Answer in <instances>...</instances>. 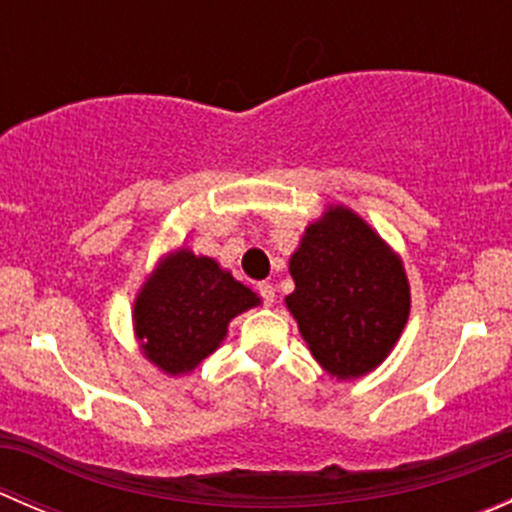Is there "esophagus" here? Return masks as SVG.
<instances>
[{"mask_svg": "<svg viewBox=\"0 0 512 512\" xmlns=\"http://www.w3.org/2000/svg\"><path fill=\"white\" fill-rule=\"evenodd\" d=\"M257 292H260L262 302H265L267 307H272V302H275V287H272L270 282H260V285H257Z\"/></svg>", "mask_w": 512, "mask_h": 512, "instance_id": "1", "label": "esophagus"}]
</instances>
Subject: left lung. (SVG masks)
I'll return each mask as SVG.
<instances>
[{
  "instance_id": "left-lung-1",
  "label": "left lung",
  "mask_w": 512,
  "mask_h": 512,
  "mask_svg": "<svg viewBox=\"0 0 512 512\" xmlns=\"http://www.w3.org/2000/svg\"><path fill=\"white\" fill-rule=\"evenodd\" d=\"M285 302L327 374L359 379L399 342L411 289L399 255L354 210L332 205L289 257Z\"/></svg>"
}]
</instances>
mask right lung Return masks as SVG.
Listing matches in <instances>:
<instances>
[{
    "instance_id": "right-lung-1",
    "label": "right lung",
    "mask_w": 512,
    "mask_h": 512,
    "mask_svg": "<svg viewBox=\"0 0 512 512\" xmlns=\"http://www.w3.org/2000/svg\"><path fill=\"white\" fill-rule=\"evenodd\" d=\"M257 304L260 297L213 257L180 247L143 282L133 304V329L146 359L165 374L180 376L213 354L227 324Z\"/></svg>"
}]
</instances>
